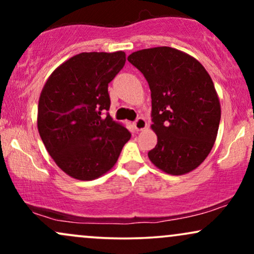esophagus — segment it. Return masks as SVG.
Here are the masks:
<instances>
[{"instance_id": "1", "label": "esophagus", "mask_w": 254, "mask_h": 254, "mask_svg": "<svg viewBox=\"0 0 254 254\" xmlns=\"http://www.w3.org/2000/svg\"><path fill=\"white\" fill-rule=\"evenodd\" d=\"M133 125H135V129L137 131H142L147 127V122H145L144 118L139 117V118H137V121L133 123Z\"/></svg>"}]
</instances>
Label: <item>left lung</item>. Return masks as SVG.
Listing matches in <instances>:
<instances>
[{"instance_id":"left-lung-1","label":"left lung","mask_w":254,"mask_h":254,"mask_svg":"<svg viewBox=\"0 0 254 254\" xmlns=\"http://www.w3.org/2000/svg\"><path fill=\"white\" fill-rule=\"evenodd\" d=\"M127 61L144 75L151 92L157 144L149 160L171 176L196 170L214 147L221 119L210 75L196 58L168 46L132 52Z\"/></svg>"}]
</instances>
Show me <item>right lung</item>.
Returning <instances> with one entry per match:
<instances>
[{
	"label": "right lung",
	"instance_id": "add662e5",
	"mask_svg": "<svg viewBox=\"0 0 254 254\" xmlns=\"http://www.w3.org/2000/svg\"><path fill=\"white\" fill-rule=\"evenodd\" d=\"M125 52H82L52 71L38 104V131L64 173L94 180L117 162L131 133L105 111L109 83L124 66Z\"/></svg>",
	"mask_w": 254,
	"mask_h": 254
}]
</instances>
